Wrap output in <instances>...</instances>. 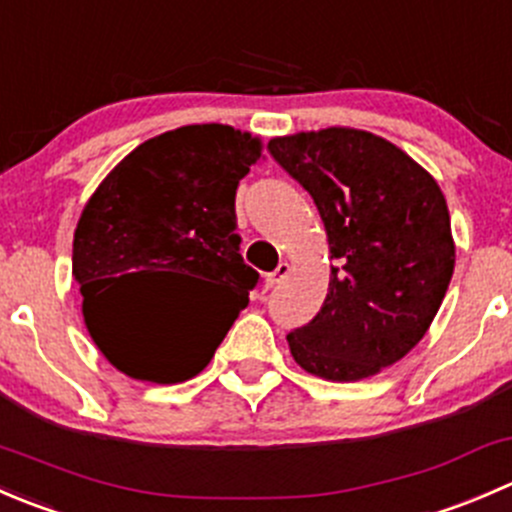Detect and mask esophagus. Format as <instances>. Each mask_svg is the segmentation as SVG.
I'll list each match as a JSON object with an SVG mask.
<instances>
[{
    "instance_id": "34e87169",
    "label": "esophagus",
    "mask_w": 512,
    "mask_h": 512,
    "mask_svg": "<svg viewBox=\"0 0 512 512\" xmlns=\"http://www.w3.org/2000/svg\"><path fill=\"white\" fill-rule=\"evenodd\" d=\"M289 272H292V267H289V262H280V265L275 267V270L270 272V275H267V287H275V285H280L282 280H287V275Z\"/></svg>"
}]
</instances>
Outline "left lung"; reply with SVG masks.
<instances>
[{
	"instance_id": "8db88e82",
	"label": "left lung",
	"mask_w": 512,
	"mask_h": 512,
	"mask_svg": "<svg viewBox=\"0 0 512 512\" xmlns=\"http://www.w3.org/2000/svg\"><path fill=\"white\" fill-rule=\"evenodd\" d=\"M267 148L314 198L334 260L322 309L287 334L289 352L319 379H369L421 342L446 297L456 265L446 198L409 153L359 128Z\"/></svg>"
}]
</instances>
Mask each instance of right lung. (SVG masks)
<instances>
[{
	"label": "right lung",
	"mask_w": 512,
	"mask_h": 512,
	"mask_svg": "<svg viewBox=\"0 0 512 512\" xmlns=\"http://www.w3.org/2000/svg\"><path fill=\"white\" fill-rule=\"evenodd\" d=\"M262 141L223 123L165 131L94 190L74 230L71 275L98 352L138 381L180 384L213 359L260 275L242 262L235 193ZM183 274L218 298L153 313L151 276Z\"/></svg>",
	"instance_id": "add662e5"
}]
</instances>
